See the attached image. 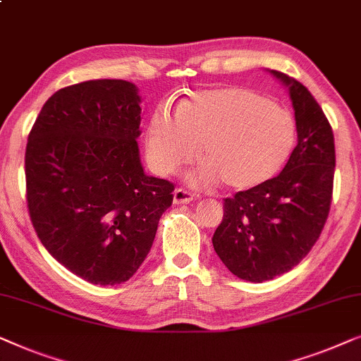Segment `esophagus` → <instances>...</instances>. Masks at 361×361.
I'll return each mask as SVG.
<instances>
[{
  "label": "esophagus",
  "instance_id": "1",
  "mask_svg": "<svg viewBox=\"0 0 361 361\" xmlns=\"http://www.w3.org/2000/svg\"><path fill=\"white\" fill-rule=\"evenodd\" d=\"M192 201V195L185 188H176L173 191V202L175 204H188V202Z\"/></svg>",
  "mask_w": 361,
  "mask_h": 361
}]
</instances>
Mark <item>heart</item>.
I'll list each match as a JSON object with an SVG mask.
<instances>
[{
  "label": "heart",
  "instance_id": "heart-1",
  "mask_svg": "<svg viewBox=\"0 0 361 361\" xmlns=\"http://www.w3.org/2000/svg\"><path fill=\"white\" fill-rule=\"evenodd\" d=\"M296 124L286 109L247 88L197 91L175 118L155 111L147 128V157L159 173L188 164L197 147L202 166L195 180L248 191L271 180L291 155Z\"/></svg>",
  "mask_w": 361,
  "mask_h": 361
}]
</instances>
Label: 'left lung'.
<instances>
[{
	"instance_id": "obj_1",
	"label": "left lung",
	"mask_w": 361,
	"mask_h": 361,
	"mask_svg": "<svg viewBox=\"0 0 361 361\" xmlns=\"http://www.w3.org/2000/svg\"><path fill=\"white\" fill-rule=\"evenodd\" d=\"M270 72L289 90L298 145L280 175L226 197L212 237L229 271L252 283L283 275L311 252L331 211L334 188V132L326 114L306 86Z\"/></svg>"
}]
</instances>
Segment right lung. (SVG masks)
<instances>
[{"label":"right lung","instance_id":"obj_1","mask_svg":"<svg viewBox=\"0 0 361 361\" xmlns=\"http://www.w3.org/2000/svg\"><path fill=\"white\" fill-rule=\"evenodd\" d=\"M140 96L126 80L59 90L29 132L26 192L37 237L83 280L113 286L139 270L173 183L144 173Z\"/></svg>","mask_w":361,"mask_h":361}]
</instances>
